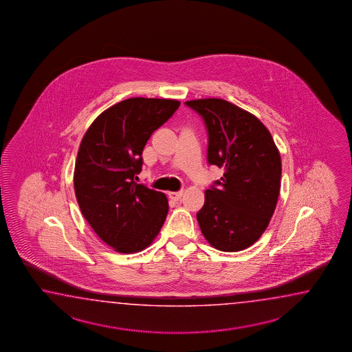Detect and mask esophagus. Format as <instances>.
Listing matches in <instances>:
<instances>
[{"label":"esophagus","mask_w":352,"mask_h":352,"mask_svg":"<svg viewBox=\"0 0 352 352\" xmlns=\"http://www.w3.org/2000/svg\"><path fill=\"white\" fill-rule=\"evenodd\" d=\"M182 196V191H176V192H168V197L173 201H179Z\"/></svg>","instance_id":"obj_1"}]
</instances>
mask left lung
I'll list each match as a JSON object with an SVG mask.
<instances>
[{
    "mask_svg": "<svg viewBox=\"0 0 352 352\" xmlns=\"http://www.w3.org/2000/svg\"><path fill=\"white\" fill-rule=\"evenodd\" d=\"M208 131V162L224 175L205 191L196 214L205 239L223 252H239L262 236L277 206L282 162L270 131L252 113L208 98L185 102Z\"/></svg>",
    "mask_w": 352,
    "mask_h": 352,
    "instance_id": "left-lung-1",
    "label": "left lung"
}]
</instances>
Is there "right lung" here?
Returning a JSON list of instances; mask_svg holds the SVG:
<instances>
[{"label":"right lung","instance_id":"obj_1","mask_svg":"<svg viewBox=\"0 0 352 352\" xmlns=\"http://www.w3.org/2000/svg\"><path fill=\"white\" fill-rule=\"evenodd\" d=\"M179 107L175 99L129 98L98 116L82 137L74 190L82 217L120 253H137L157 236L168 212L165 194L137 184L151 135Z\"/></svg>","mask_w":352,"mask_h":352}]
</instances>
